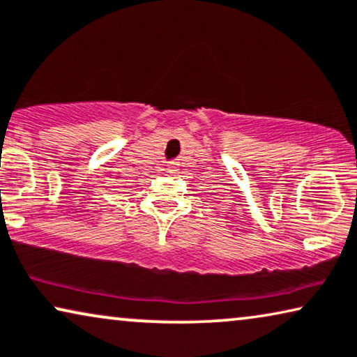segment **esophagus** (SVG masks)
I'll use <instances>...</instances> for the list:
<instances>
[{"instance_id":"esophagus-1","label":"esophagus","mask_w":357,"mask_h":357,"mask_svg":"<svg viewBox=\"0 0 357 357\" xmlns=\"http://www.w3.org/2000/svg\"><path fill=\"white\" fill-rule=\"evenodd\" d=\"M167 170H169L170 174H175V172H177V166H175V164H170V166L167 167Z\"/></svg>"}]
</instances>
